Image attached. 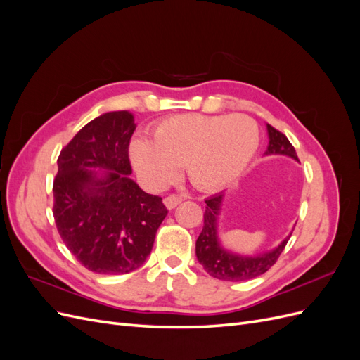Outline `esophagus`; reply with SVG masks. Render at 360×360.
I'll list each match as a JSON object with an SVG mask.
<instances>
[{
  "label": "esophagus",
  "mask_w": 360,
  "mask_h": 360,
  "mask_svg": "<svg viewBox=\"0 0 360 360\" xmlns=\"http://www.w3.org/2000/svg\"><path fill=\"white\" fill-rule=\"evenodd\" d=\"M183 201V198L180 197V195H176V193H172V195H168V197L163 200V204H165V207L168 210H172V209H176V207L180 204Z\"/></svg>",
  "instance_id": "1"
}]
</instances>
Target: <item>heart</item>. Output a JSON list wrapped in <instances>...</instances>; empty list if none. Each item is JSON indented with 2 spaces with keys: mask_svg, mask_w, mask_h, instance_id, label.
Instances as JSON below:
<instances>
[{
  "mask_svg": "<svg viewBox=\"0 0 360 360\" xmlns=\"http://www.w3.org/2000/svg\"><path fill=\"white\" fill-rule=\"evenodd\" d=\"M258 143V126L248 115L183 114L162 120L153 139L135 138L129 151L136 172L151 183H168L184 165L195 188L219 191L242 176Z\"/></svg>",
  "mask_w": 360,
  "mask_h": 360,
  "instance_id": "heart-1",
  "label": "heart"
}]
</instances>
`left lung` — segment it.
<instances>
[{
    "mask_svg": "<svg viewBox=\"0 0 360 360\" xmlns=\"http://www.w3.org/2000/svg\"><path fill=\"white\" fill-rule=\"evenodd\" d=\"M266 126L269 146L264 155H282L299 162L296 150L291 146L288 138L270 124ZM224 197V192H221L205 200L207 207L204 213V226L197 238L195 252H197V258L204 270L216 279L231 282L254 279L266 274L276 263L278 257L284 250L288 238L291 237V233L274 249L257 255H242L225 249L219 237V217L222 212Z\"/></svg>",
    "mask_w": 360,
    "mask_h": 360,
    "instance_id": "left-lung-1",
    "label": "left lung"
}]
</instances>
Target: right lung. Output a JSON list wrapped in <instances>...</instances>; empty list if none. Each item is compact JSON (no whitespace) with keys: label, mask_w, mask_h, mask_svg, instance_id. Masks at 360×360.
<instances>
[{"label":"right lung","mask_w":360,"mask_h":360,"mask_svg":"<svg viewBox=\"0 0 360 360\" xmlns=\"http://www.w3.org/2000/svg\"><path fill=\"white\" fill-rule=\"evenodd\" d=\"M134 114L105 112L86 123L58 156L53 219L64 245L99 275H124L146 263L168 210L130 179Z\"/></svg>","instance_id":"obj_1"}]
</instances>
